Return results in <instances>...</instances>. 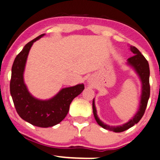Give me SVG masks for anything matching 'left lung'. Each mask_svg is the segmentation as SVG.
<instances>
[{"label": "left lung", "mask_w": 160, "mask_h": 160, "mask_svg": "<svg viewBox=\"0 0 160 160\" xmlns=\"http://www.w3.org/2000/svg\"><path fill=\"white\" fill-rule=\"evenodd\" d=\"M130 50L134 53L133 56L128 58V63L134 67L135 71L137 72L138 75L140 76V80L142 81V95L141 100H140V109L138 112L136 113L135 117L126 123L118 127H110L109 125L105 124L102 121L99 120L97 114V110L95 108L94 99H93V112L94 118L98 123V124L104 129H108V130L113 131L115 132H121L127 129L133 127L134 125L139 122L142 117L143 116L146 111L147 104H148V99L150 97V84H149V75H150V70L149 65H148V61L146 58L141 54V52L138 50V48H136L134 46H129Z\"/></svg>", "instance_id": "obj_1"}]
</instances>
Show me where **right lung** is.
Returning <instances> with one entry per match:
<instances>
[{
  "label": "right lung",
  "mask_w": 160,
  "mask_h": 160,
  "mask_svg": "<svg viewBox=\"0 0 160 160\" xmlns=\"http://www.w3.org/2000/svg\"><path fill=\"white\" fill-rule=\"evenodd\" d=\"M44 33L29 42L17 55L12 68L10 93L19 116L27 122L39 127L55 126L63 120L74 98L82 93L83 84L63 88L49 100H39L32 97L23 81V72L28 55L34 42Z\"/></svg>",
  "instance_id": "add662e5"
}]
</instances>
